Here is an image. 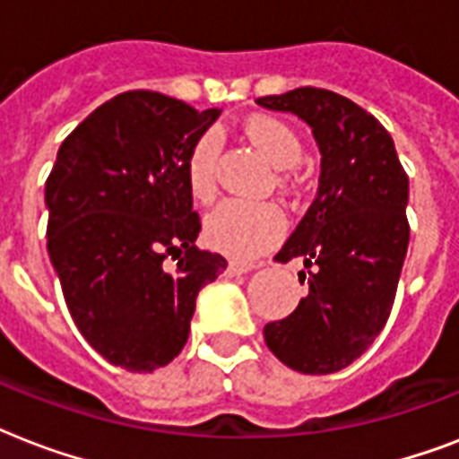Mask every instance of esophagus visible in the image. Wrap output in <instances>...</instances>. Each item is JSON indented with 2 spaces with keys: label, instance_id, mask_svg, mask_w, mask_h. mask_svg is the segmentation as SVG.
Returning <instances> with one entry per match:
<instances>
[{
  "label": "esophagus",
  "instance_id": "esophagus-1",
  "mask_svg": "<svg viewBox=\"0 0 459 459\" xmlns=\"http://www.w3.org/2000/svg\"><path fill=\"white\" fill-rule=\"evenodd\" d=\"M255 262H240V259H230L229 262V273H245L255 269Z\"/></svg>",
  "mask_w": 459,
  "mask_h": 459
}]
</instances>
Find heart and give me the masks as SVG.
<instances>
[{
	"mask_svg": "<svg viewBox=\"0 0 459 459\" xmlns=\"http://www.w3.org/2000/svg\"><path fill=\"white\" fill-rule=\"evenodd\" d=\"M247 138L264 159L276 169H293L300 164L302 143L298 133L279 118L257 117L245 126ZM221 140L219 133L207 131L193 145L186 161L187 187L195 200L212 202L216 195V161H219ZM286 186L288 176H281ZM286 230V219L272 202H223L214 209L204 223V238L214 250L236 259L257 257L259 252L272 247Z\"/></svg>",
	"mask_w": 459,
	"mask_h": 459,
	"instance_id": "obj_1",
	"label": "heart"
}]
</instances>
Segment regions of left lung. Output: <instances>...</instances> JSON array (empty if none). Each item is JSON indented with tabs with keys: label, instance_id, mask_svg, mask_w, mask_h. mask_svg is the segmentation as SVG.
Listing matches in <instances>:
<instances>
[{
	"label": "left lung",
	"instance_id": "1",
	"mask_svg": "<svg viewBox=\"0 0 459 459\" xmlns=\"http://www.w3.org/2000/svg\"><path fill=\"white\" fill-rule=\"evenodd\" d=\"M257 104L302 118L321 152L316 197L276 255L305 262L298 276L309 290L293 314L266 324L264 341L290 369L333 374L388 321L410 243V180L391 133L348 97L298 88Z\"/></svg>",
	"mask_w": 459,
	"mask_h": 459
}]
</instances>
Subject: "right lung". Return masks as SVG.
<instances>
[{
    "label": "right lung",
    "mask_w": 459,
    "mask_h": 459,
    "mask_svg": "<svg viewBox=\"0 0 459 459\" xmlns=\"http://www.w3.org/2000/svg\"><path fill=\"white\" fill-rule=\"evenodd\" d=\"M219 114L131 90L61 143L45 186L47 252L75 326L114 367L154 371L178 357L195 298L226 269L195 245L202 223L186 178Z\"/></svg>",
    "instance_id": "1"
}]
</instances>
